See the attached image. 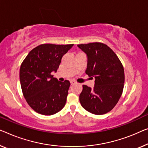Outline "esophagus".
<instances>
[{"label": "esophagus", "mask_w": 148, "mask_h": 148, "mask_svg": "<svg viewBox=\"0 0 148 148\" xmlns=\"http://www.w3.org/2000/svg\"><path fill=\"white\" fill-rule=\"evenodd\" d=\"M74 84H76V82H75L74 81H72V80L70 81V84H71V85H74Z\"/></svg>", "instance_id": "esophagus-1"}]
</instances>
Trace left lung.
<instances>
[{"instance_id":"left-lung-1","label":"left lung","mask_w":148,"mask_h":148,"mask_svg":"<svg viewBox=\"0 0 148 148\" xmlns=\"http://www.w3.org/2000/svg\"><path fill=\"white\" fill-rule=\"evenodd\" d=\"M78 47L87 55L86 74L95 78L94 88L82 86L80 94L82 106L96 115L106 114L114 108L122 94L125 80L122 64L105 44H81Z\"/></svg>"}]
</instances>
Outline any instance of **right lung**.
Segmentation results:
<instances>
[{
	"label": "right lung",
	"mask_w": 148,
	"mask_h": 148,
	"mask_svg": "<svg viewBox=\"0 0 148 148\" xmlns=\"http://www.w3.org/2000/svg\"><path fill=\"white\" fill-rule=\"evenodd\" d=\"M73 44H43L33 48L20 68L22 91L28 105L37 113L50 116L63 108L70 83L53 78L65 54Z\"/></svg>",
	"instance_id": "1"
}]
</instances>
